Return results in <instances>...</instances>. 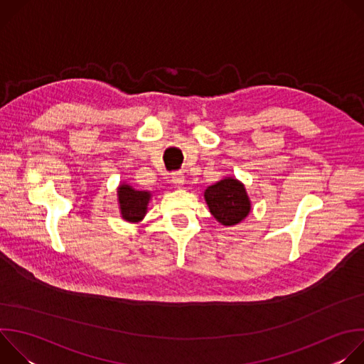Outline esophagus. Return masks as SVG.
Instances as JSON below:
<instances>
[{
	"label": "esophagus",
	"instance_id": "esophagus-1",
	"mask_svg": "<svg viewBox=\"0 0 364 364\" xmlns=\"http://www.w3.org/2000/svg\"><path fill=\"white\" fill-rule=\"evenodd\" d=\"M171 178H173V183H174L177 187H183V184H184V176H183V173H174Z\"/></svg>",
	"mask_w": 364,
	"mask_h": 364
}]
</instances>
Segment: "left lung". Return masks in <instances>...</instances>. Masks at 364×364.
<instances>
[{
    "instance_id": "obj_1",
    "label": "left lung",
    "mask_w": 364,
    "mask_h": 364,
    "mask_svg": "<svg viewBox=\"0 0 364 364\" xmlns=\"http://www.w3.org/2000/svg\"><path fill=\"white\" fill-rule=\"evenodd\" d=\"M204 198L213 218L223 226L240 223L250 212V200L246 188L233 177H226L207 187Z\"/></svg>"
}]
</instances>
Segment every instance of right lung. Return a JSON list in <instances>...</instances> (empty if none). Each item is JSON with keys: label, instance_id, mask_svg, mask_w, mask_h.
I'll return each instance as SVG.
<instances>
[{"label": "right lung", "instance_id": "add662e5", "mask_svg": "<svg viewBox=\"0 0 364 364\" xmlns=\"http://www.w3.org/2000/svg\"><path fill=\"white\" fill-rule=\"evenodd\" d=\"M151 200V193L132 188L129 184L122 183L118 187V203L121 216L124 220L136 223L146 215V205Z\"/></svg>", "mask_w": 364, "mask_h": 364}]
</instances>
